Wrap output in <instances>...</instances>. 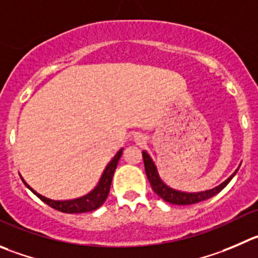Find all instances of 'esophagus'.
<instances>
[{"instance_id": "34e87169", "label": "esophagus", "mask_w": 258, "mask_h": 258, "mask_svg": "<svg viewBox=\"0 0 258 258\" xmlns=\"http://www.w3.org/2000/svg\"><path fill=\"white\" fill-rule=\"evenodd\" d=\"M134 141H136V143L142 144V143H144V142H146V138H144L143 136H141V134H137L136 138H134Z\"/></svg>"}]
</instances>
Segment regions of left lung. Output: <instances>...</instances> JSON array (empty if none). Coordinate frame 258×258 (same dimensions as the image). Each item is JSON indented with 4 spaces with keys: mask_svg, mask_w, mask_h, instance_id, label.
Wrapping results in <instances>:
<instances>
[{
    "mask_svg": "<svg viewBox=\"0 0 258 258\" xmlns=\"http://www.w3.org/2000/svg\"><path fill=\"white\" fill-rule=\"evenodd\" d=\"M143 154V161H144V168H146L147 177H148L149 183H151L152 188H153L154 192L159 196L161 199H163L164 201H167L170 204L175 205H191L196 204V203H200L203 200H207V199L213 198L214 195H217L218 192L223 190L225 186L229 183V181L234 177V175L237 173V170L224 181L220 185L215 186V187L210 188V190L205 191H199V192H186V191H180L176 190V188L170 187L168 185L162 181L161 176H159L158 170H157V166L154 163V161L152 159V157L149 156L148 152L143 151L142 152ZM241 166V164H239Z\"/></svg>",
    "mask_w": 258,
    "mask_h": 258,
    "instance_id": "obj_1",
    "label": "left lung"
}]
</instances>
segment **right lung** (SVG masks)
<instances>
[{
	"instance_id": "1",
	"label": "right lung",
	"mask_w": 258,
	"mask_h": 258,
	"mask_svg": "<svg viewBox=\"0 0 258 258\" xmlns=\"http://www.w3.org/2000/svg\"><path fill=\"white\" fill-rule=\"evenodd\" d=\"M122 154V148L119 149L116 154L112 157L111 161L107 163V166L105 167L104 172H102L101 177H100L99 182L95 186L90 192H87L86 195L80 196V198L76 199H70V200H53V199H49L46 196L40 195L39 192H36L33 187L28 185L25 180L21 177L23 182L25 183L26 187L34 194V195L38 196L41 201H44L46 205L51 207L53 209L59 210L62 213H70V214H76V213H87L92 212V210H96L97 208L101 207L102 204L106 200L107 195H109L110 186H111L112 176H114L115 170H116L117 162H119L120 157Z\"/></svg>"
}]
</instances>
